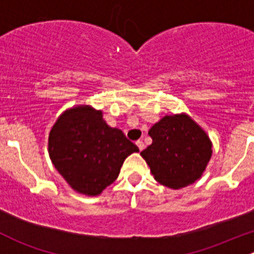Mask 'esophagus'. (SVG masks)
<instances>
[{"label":"esophagus","instance_id":"esophagus-1","mask_svg":"<svg viewBox=\"0 0 254 254\" xmlns=\"http://www.w3.org/2000/svg\"><path fill=\"white\" fill-rule=\"evenodd\" d=\"M136 145H137V147H139V150L140 151H142L143 148H145V143H143L141 140H139V141H136Z\"/></svg>","mask_w":254,"mask_h":254}]
</instances>
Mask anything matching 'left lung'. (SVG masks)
<instances>
[{"instance_id": "left-lung-1", "label": "left lung", "mask_w": 254, "mask_h": 254, "mask_svg": "<svg viewBox=\"0 0 254 254\" xmlns=\"http://www.w3.org/2000/svg\"><path fill=\"white\" fill-rule=\"evenodd\" d=\"M152 143L141 151L158 183L181 189L194 183L211 157V142L188 115H167L148 131Z\"/></svg>"}]
</instances>
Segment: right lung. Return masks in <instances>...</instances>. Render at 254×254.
<instances>
[{
  "mask_svg": "<svg viewBox=\"0 0 254 254\" xmlns=\"http://www.w3.org/2000/svg\"><path fill=\"white\" fill-rule=\"evenodd\" d=\"M137 151L122 130L107 125L101 111L87 106L64 113L49 135V155L58 172L87 195L111 186L125 158Z\"/></svg>",
  "mask_w": 254,
  "mask_h": 254,
  "instance_id": "1",
  "label": "right lung"
}]
</instances>
